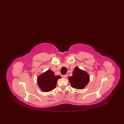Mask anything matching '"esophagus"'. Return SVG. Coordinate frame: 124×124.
Here are the masks:
<instances>
[{
  "label": "esophagus",
  "mask_w": 124,
  "mask_h": 124,
  "mask_svg": "<svg viewBox=\"0 0 124 124\" xmlns=\"http://www.w3.org/2000/svg\"><path fill=\"white\" fill-rule=\"evenodd\" d=\"M62 77H63L64 78H66L67 77V75H62Z\"/></svg>",
  "instance_id": "obj_1"
}]
</instances>
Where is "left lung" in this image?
<instances>
[{
	"mask_svg": "<svg viewBox=\"0 0 124 124\" xmlns=\"http://www.w3.org/2000/svg\"><path fill=\"white\" fill-rule=\"evenodd\" d=\"M69 80L72 87L76 89H83L87 85L89 80V76L86 72L76 67L73 72V75L69 77Z\"/></svg>",
	"mask_w": 124,
	"mask_h": 124,
	"instance_id": "left-lung-1",
	"label": "left lung"
}]
</instances>
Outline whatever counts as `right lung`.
Returning a JSON list of instances; mask_svg holds the SVG:
<instances>
[{"mask_svg": "<svg viewBox=\"0 0 124 124\" xmlns=\"http://www.w3.org/2000/svg\"><path fill=\"white\" fill-rule=\"evenodd\" d=\"M61 78V76H55L52 71L48 70L37 78V84L42 91L48 92L55 88L57 80Z\"/></svg>", "mask_w": 124, "mask_h": 124, "instance_id": "right-lung-1", "label": "right lung"}]
</instances>
